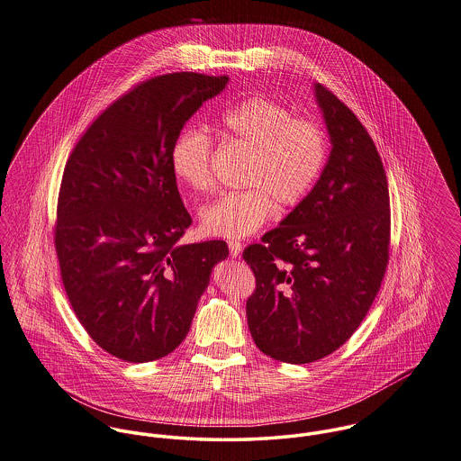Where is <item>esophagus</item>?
<instances>
[{"mask_svg": "<svg viewBox=\"0 0 461 461\" xmlns=\"http://www.w3.org/2000/svg\"><path fill=\"white\" fill-rule=\"evenodd\" d=\"M228 249H230V254H231L233 258L240 256V252H242V246H240L239 242H228Z\"/></svg>", "mask_w": 461, "mask_h": 461, "instance_id": "1", "label": "esophagus"}]
</instances>
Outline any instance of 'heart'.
<instances>
[{"mask_svg":"<svg viewBox=\"0 0 461 461\" xmlns=\"http://www.w3.org/2000/svg\"><path fill=\"white\" fill-rule=\"evenodd\" d=\"M219 133L249 150L242 185L219 196L200 213L202 230L213 237L240 240L256 233L274 213L298 205L314 187L324 161L326 137L318 122L293 117L283 104L254 96L226 110ZM212 140L198 128L182 130L172 145L176 177L194 191L212 185Z\"/></svg>","mask_w":461,"mask_h":461,"instance_id":"b5f03b06","label":"heart"}]
</instances>
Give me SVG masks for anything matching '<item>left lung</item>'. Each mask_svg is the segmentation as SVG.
I'll use <instances>...</instances> for the list:
<instances>
[{
    "label": "left lung",
    "instance_id": "obj_1",
    "mask_svg": "<svg viewBox=\"0 0 461 461\" xmlns=\"http://www.w3.org/2000/svg\"><path fill=\"white\" fill-rule=\"evenodd\" d=\"M316 98L331 140L312 191L244 250L256 277L250 335L265 355L312 363L337 351L372 307L390 261L388 178L365 126L328 87Z\"/></svg>",
    "mask_w": 461,
    "mask_h": 461
}]
</instances>
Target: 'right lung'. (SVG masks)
Returning <instances> with one entry per match:
<instances>
[{
	"instance_id": "obj_1",
	"label": "right lung",
	"mask_w": 461,
	"mask_h": 461,
	"mask_svg": "<svg viewBox=\"0 0 461 461\" xmlns=\"http://www.w3.org/2000/svg\"><path fill=\"white\" fill-rule=\"evenodd\" d=\"M228 77L167 73L105 108L73 147L58 196L54 248L87 335L128 363L170 355L185 339L222 240L180 244L193 219L170 150Z\"/></svg>"
}]
</instances>
